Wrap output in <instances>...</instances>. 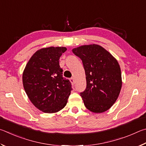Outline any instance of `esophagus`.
Masks as SVG:
<instances>
[{
  "mask_svg": "<svg viewBox=\"0 0 146 146\" xmlns=\"http://www.w3.org/2000/svg\"><path fill=\"white\" fill-rule=\"evenodd\" d=\"M70 82H71V83H72V85H74V83H75L74 79L73 78H72L70 79Z\"/></svg>",
  "mask_w": 146,
  "mask_h": 146,
  "instance_id": "34e87169",
  "label": "esophagus"
}]
</instances>
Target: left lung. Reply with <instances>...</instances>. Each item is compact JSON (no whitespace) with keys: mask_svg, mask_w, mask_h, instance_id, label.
Instances as JSON below:
<instances>
[{"mask_svg":"<svg viewBox=\"0 0 146 146\" xmlns=\"http://www.w3.org/2000/svg\"><path fill=\"white\" fill-rule=\"evenodd\" d=\"M72 52L82 60L86 88L80 93L86 108L103 113L115 103L122 87L118 61L108 51L96 44L82 45Z\"/></svg>","mask_w":146,"mask_h":146,"instance_id":"1","label":"left lung"}]
</instances>
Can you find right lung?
Listing matches in <instances>:
<instances>
[{
    "instance_id": "right-lung-1",
    "label": "right lung",
    "mask_w": 146,
    "mask_h": 146,
    "mask_svg": "<svg viewBox=\"0 0 146 146\" xmlns=\"http://www.w3.org/2000/svg\"><path fill=\"white\" fill-rule=\"evenodd\" d=\"M66 50L64 47H50L37 50L28 61L22 81L28 98L40 110L52 113L63 109L72 90L63 77L59 61Z\"/></svg>"
}]
</instances>
